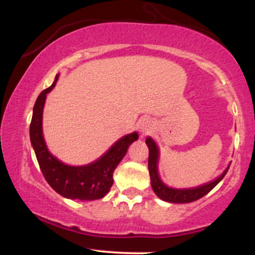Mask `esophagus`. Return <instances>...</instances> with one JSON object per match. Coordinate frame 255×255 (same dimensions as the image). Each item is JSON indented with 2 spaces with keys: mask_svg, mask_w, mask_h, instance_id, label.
<instances>
[{
  "mask_svg": "<svg viewBox=\"0 0 255 255\" xmlns=\"http://www.w3.org/2000/svg\"><path fill=\"white\" fill-rule=\"evenodd\" d=\"M152 130V124L148 120H145L141 125H140V131H141L142 135H147L148 133Z\"/></svg>",
  "mask_w": 255,
  "mask_h": 255,
  "instance_id": "1",
  "label": "esophagus"
}]
</instances>
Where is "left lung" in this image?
Here are the masks:
<instances>
[{"label":"left lung","mask_w":255,"mask_h":255,"mask_svg":"<svg viewBox=\"0 0 255 255\" xmlns=\"http://www.w3.org/2000/svg\"><path fill=\"white\" fill-rule=\"evenodd\" d=\"M146 145H147L148 147V171H150L152 189L156 193L158 198H160L164 201H168V203L186 204L192 203V201H195L198 200V199L203 198L204 195H206L210 191H212V189L221 182L222 178L225 176V174L229 170L230 165L225 169L221 176H218L216 180L211 181V182L203 184V186L187 189L171 188V187H168L166 184L163 183L159 175H158V158H159V151H158L156 142L148 136L146 137Z\"/></svg>","instance_id":"1"}]
</instances>
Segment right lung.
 Segmentation results:
<instances>
[{
	"label": "right lung",
	"instance_id": "1",
	"mask_svg": "<svg viewBox=\"0 0 255 255\" xmlns=\"http://www.w3.org/2000/svg\"><path fill=\"white\" fill-rule=\"evenodd\" d=\"M57 79L58 75L55 78L54 84L38 96L33 107V115L30 125V137L38 164L46 182L62 197L79 199V200L101 199L110 191L114 183V170L126 156L131 142L137 140L139 135L136 131H134L121 137L103 156L91 164L72 166L58 160L46 147L42 129L43 108L46 95L54 89Z\"/></svg>",
	"mask_w": 255,
	"mask_h": 255
}]
</instances>
